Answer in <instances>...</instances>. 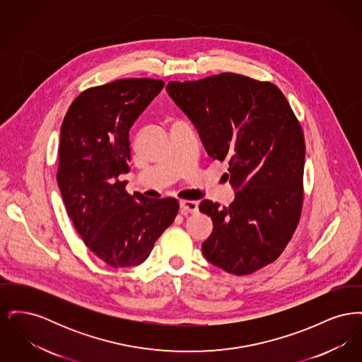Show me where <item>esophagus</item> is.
<instances>
[{"label": "esophagus", "instance_id": "obj_1", "mask_svg": "<svg viewBox=\"0 0 362 362\" xmlns=\"http://www.w3.org/2000/svg\"><path fill=\"white\" fill-rule=\"evenodd\" d=\"M180 210H182V214L197 213L198 211V204L195 201H180Z\"/></svg>", "mask_w": 362, "mask_h": 362}]
</instances>
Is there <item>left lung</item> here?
I'll list each match as a JSON object with an SVG mask.
<instances>
[{
	"instance_id": "obj_1",
	"label": "left lung",
	"mask_w": 362,
	"mask_h": 362,
	"mask_svg": "<svg viewBox=\"0 0 362 362\" xmlns=\"http://www.w3.org/2000/svg\"><path fill=\"white\" fill-rule=\"evenodd\" d=\"M167 92L198 130L211 158L228 163L233 202L205 199L213 220L204 257L235 276L274 262L292 239L303 206L305 142L284 93L272 83L221 73L170 81Z\"/></svg>"
}]
</instances>
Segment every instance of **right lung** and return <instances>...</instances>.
<instances>
[{
	"instance_id": "add662e5",
	"label": "right lung",
	"mask_w": 362,
	"mask_h": 362,
	"mask_svg": "<svg viewBox=\"0 0 362 362\" xmlns=\"http://www.w3.org/2000/svg\"><path fill=\"white\" fill-rule=\"evenodd\" d=\"M164 81L123 78L81 92L61 126L57 182L76 230L108 266L132 267L149 257L173 224L175 198L126 192L129 130L161 92Z\"/></svg>"
}]
</instances>
